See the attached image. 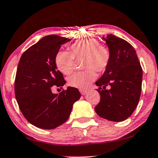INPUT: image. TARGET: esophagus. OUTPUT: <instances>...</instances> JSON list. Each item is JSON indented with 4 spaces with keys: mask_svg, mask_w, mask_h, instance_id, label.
Instances as JSON below:
<instances>
[{
    "mask_svg": "<svg viewBox=\"0 0 158 158\" xmlns=\"http://www.w3.org/2000/svg\"><path fill=\"white\" fill-rule=\"evenodd\" d=\"M79 91H80L81 95H85L87 93V90H79Z\"/></svg>",
    "mask_w": 158,
    "mask_h": 158,
    "instance_id": "esophagus-1",
    "label": "esophagus"
}]
</instances>
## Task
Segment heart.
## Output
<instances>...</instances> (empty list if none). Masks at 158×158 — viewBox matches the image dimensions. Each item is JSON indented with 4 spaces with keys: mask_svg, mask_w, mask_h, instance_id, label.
Masks as SVG:
<instances>
[{
    "mask_svg": "<svg viewBox=\"0 0 158 158\" xmlns=\"http://www.w3.org/2000/svg\"><path fill=\"white\" fill-rule=\"evenodd\" d=\"M71 52L60 50L55 55V64L62 73H73L77 60H84L85 71L74 73L68 79L70 86L85 90L96 78V71H106L110 62V51L107 45L101 44L95 38H90L73 43L70 47Z\"/></svg>",
    "mask_w": 158,
    "mask_h": 158,
    "instance_id": "b5f03b06",
    "label": "heart"
}]
</instances>
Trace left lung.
Segmentation results:
<instances>
[{
    "mask_svg": "<svg viewBox=\"0 0 158 158\" xmlns=\"http://www.w3.org/2000/svg\"><path fill=\"white\" fill-rule=\"evenodd\" d=\"M104 40L110 51V62L96 81L101 98L95 110L103 118L122 121L132 115L139 102L142 68L135 50L128 42L113 35Z\"/></svg>",
    "mask_w": 158,
    "mask_h": 158,
    "instance_id": "8db88e82",
    "label": "left lung"
}]
</instances>
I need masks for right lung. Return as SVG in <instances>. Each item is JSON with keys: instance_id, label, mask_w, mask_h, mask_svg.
<instances>
[{"instance_id": "add662e5", "label": "right lung", "mask_w": 158, "mask_h": 158, "mask_svg": "<svg viewBox=\"0 0 158 158\" xmlns=\"http://www.w3.org/2000/svg\"><path fill=\"white\" fill-rule=\"evenodd\" d=\"M70 40L55 35L45 36L24 51L19 61L15 98L25 118L38 128L51 130L64 123L74 102L80 98L76 87H68L59 94L51 91L53 86L65 84L54 60L61 45Z\"/></svg>"}]
</instances>
